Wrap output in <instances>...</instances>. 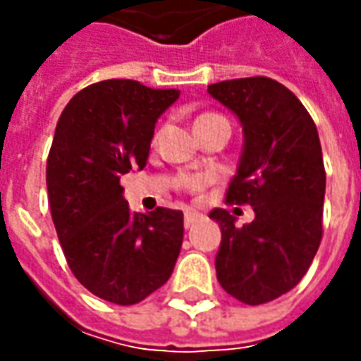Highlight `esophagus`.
<instances>
[{"instance_id": "esophagus-1", "label": "esophagus", "mask_w": 361, "mask_h": 361, "mask_svg": "<svg viewBox=\"0 0 361 361\" xmlns=\"http://www.w3.org/2000/svg\"><path fill=\"white\" fill-rule=\"evenodd\" d=\"M199 219H201V215H199V213H192V211H187V213H185V227H190V225H192V223H197V221H199Z\"/></svg>"}]
</instances>
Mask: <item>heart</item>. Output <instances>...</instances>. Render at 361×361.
I'll list each match as a JSON object with an SVG mask.
<instances>
[{
	"mask_svg": "<svg viewBox=\"0 0 361 361\" xmlns=\"http://www.w3.org/2000/svg\"><path fill=\"white\" fill-rule=\"evenodd\" d=\"M213 116H219V114H202V116H199V118H197V122H199V120H204V118H213Z\"/></svg>",
	"mask_w": 361,
	"mask_h": 361,
	"instance_id": "1",
	"label": "heart"
}]
</instances>
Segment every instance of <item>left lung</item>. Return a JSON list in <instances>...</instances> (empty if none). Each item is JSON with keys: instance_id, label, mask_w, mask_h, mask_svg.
Masks as SVG:
<instances>
[{"instance_id": "8db88e82", "label": "left lung", "mask_w": 361, "mask_h": 361, "mask_svg": "<svg viewBox=\"0 0 361 361\" xmlns=\"http://www.w3.org/2000/svg\"><path fill=\"white\" fill-rule=\"evenodd\" d=\"M209 94L243 124L245 148L225 201L251 204L255 219L213 209L221 227L216 279L247 305L281 298L303 279L324 235L326 169L315 122L283 84L265 76L225 80Z\"/></svg>"}]
</instances>
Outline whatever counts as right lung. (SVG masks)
I'll use <instances>...</instances> for the list:
<instances>
[{"instance_id":"obj_1","label":"right lung","mask_w":361,"mask_h":361,"mask_svg":"<svg viewBox=\"0 0 361 361\" xmlns=\"http://www.w3.org/2000/svg\"><path fill=\"white\" fill-rule=\"evenodd\" d=\"M178 90L104 80L63 108L49 148L51 221L68 267L96 298L134 305L169 281L183 245V211L128 209L120 176L145 169L154 124Z\"/></svg>"}]
</instances>
